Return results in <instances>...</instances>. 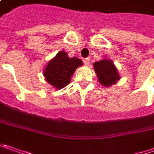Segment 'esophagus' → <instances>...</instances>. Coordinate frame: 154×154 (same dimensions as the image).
<instances>
[{
    "label": "esophagus",
    "mask_w": 154,
    "mask_h": 154,
    "mask_svg": "<svg viewBox=\"0 0 154 154\" xmlns=\"http://www.w3.org/2000/svg\"><path fill=\"white\" fill-rule=\"evenodd\" d=\"M84 63H85V65H89V64H90V59L85 58V60H84Z\"/></svg>",
    "instance_id": "34e87169"
}]
</instances>
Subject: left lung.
Returning <instances> with one entry per match:
<instances>
[{"instance_id": "obj_1", "label": "left lung", "mask_w": 154, "mask_h": 154, "mask_svg": "<svg viewBox=\"0 0 154 154\" xmlns=\"http://www.w3.org/2000/svg\"><path fill=\"white\" fill-rule=\"evenodd\" d=\"M93 68L100 85L104 87H110L121 78L117 67L111 59L103 58L93 63Z\"/></svg>"}]
</instances>
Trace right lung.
<instances>
[{
  "label": "right lung",
  "mask_w": 154,
  "mask_h": 154,
  "mask_svg": "<svg viewBox=\"0 0 154 154\" xmlns=\"http://www.w3.org/2000/svg\"><path fill=\"white\" fill-rule=\"evenodd\" d=\"M82 65L81 59L69 57L65 51L61 50L48 62L42 74L47 83L55 89L60 90L68 85L75 70Z\"/></svg>",
  "instance_id": "1"
}]
</instances>
